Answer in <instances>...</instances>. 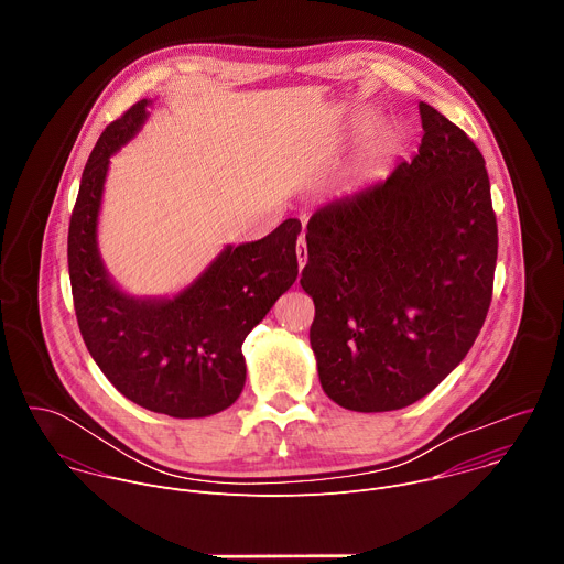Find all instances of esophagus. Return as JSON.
<instances>
[{
  "mask_svg": "<svg viewBox=\"0 0 564 564\" xmlns=\"http://www.w3.org/2000/svg\"><path fill=\"white\" fill-rule=\"evenodd\" d=\"M296 261H299V268H303V265H305V261H307V248H305V238H303V234L299 236V243H296Z\"/></svg>",
  "mask_w": 564,
  "mask_h": 564,
  "instance_id": "1",
  "label": "esophagus"
}]
</instances>
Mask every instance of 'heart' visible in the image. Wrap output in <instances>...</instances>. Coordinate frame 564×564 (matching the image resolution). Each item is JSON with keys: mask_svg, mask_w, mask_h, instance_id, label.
Instances as JSON below:
<instances>
[{"mask_svg": "<svg viewBox=\"0 0 564 564\" xmlns=\"http://www.w3.org/2000/svg\"><path fill=\"white\" fill-rule=\"evenodd\" d=\"M394 147H397V135L390 133V135L386 138V149H394Z\"/></svg>", "mask_w": 564, "mask_h": 564, "instance_id": "obj_1", "label": "heart"}]
</instances>
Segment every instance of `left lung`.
<instances>
[{"mask_svg": "<svg viewBox=\"0 0 564 564\" xmlns=\"http://www.w3.org/2000/svg\"><path fill=\"white\" fill-rule=\"evenodd\" d=\"M422 144L377 185L307 220L310 344L339 406L383 413L426 397L470 350L491 305L498 223L485 155L420 102Z\"/></svg>", "mask_w": 564, "mask_h": 564, "instance_id": "1", "label": "left lung"}]
</instances>
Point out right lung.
Masks as SVG:
<instances>
[{
  "label": "right lung",
  "mask_w": 564,
  "mask_h": 564,
  "mask_svg": "<svg viewBox=\"0 0 564 564\" xmlns=\"http://www.w3.org/2000/svg\"><path fill=\"white\" fill-rule=\"evenodd\" d=\"M147 100L129 107L96 142L68 223V276L79 333L105 377L133 404L170 417L225 411L246 383L240 346L296 281V236L288 218L254 243L227 248L174 299L120 292L107 276L96 225L109 155L144 122Z\"/></svg>",
  "instance_id": "add662e5"
}]
</instances>
